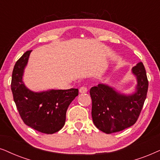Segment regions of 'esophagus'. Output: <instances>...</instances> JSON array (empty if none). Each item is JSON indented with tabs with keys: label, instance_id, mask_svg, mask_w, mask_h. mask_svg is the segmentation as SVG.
Returning a JSON list of instances; mask_svg holds the SVG:
<instances>
[{
	"label": "esophagus",
	"instance_id": "esophagus-1",
	"mask_svg": "<svg viewBox=\"0 0 160 160\" xmlns=\"http://www.w3.org/2000/svg\"><path fill=\"white\" fill-rule=\"evenodd\" d=\"M79 91H80V93H85L88 91V88L85 86H82V87H80V89H79Z\"/></svg>",
	"mask_w": 160,
	"mask_h": 160
}]
</instances>
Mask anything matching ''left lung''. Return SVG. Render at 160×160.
Returning <instances> with one entry per match:
<instances>
[{
  "instance_id": "obj_1",
  "label": "left lung",
  "mask_w": 160,
  "mask_h": 160,
  "mask_svg": "<svg viewBox=\"0 0 160 160\" xmlns=\"http://www.w3.org/2000/svg\"><path fill=\"white\" fill-rule=\"evenodd\" d=\"M132 73L138 81L133 94H122L105 84H99L91 88L93 121L103 132L110 134L122 131L135 124L140 116L148 87L142 62L132 68Z\"/></svg>"
}]
</instances>
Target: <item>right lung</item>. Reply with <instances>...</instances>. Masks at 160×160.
I'll use <instances>...</instances> for the list:
<instances>
[{
  "mask_svg": "<svg viewBox=\"0 0 160 160\" xmlns=\"http://www.w3.org/2000/svg\"><path fill=\"white\" fill-rule=\"evenodd\" d=\"M31 52L26 51L14 67L11 83L14 101L25 124L40 132L53 134L64 126L67 108L78 95V89L42 92L29 90L22 81V75Z\"/></svg>",
  "mask_w": 160,
  "mask_h": 160,
  "instance_id": "obj_1",
  "label": "right lung"
}]
</instances>
